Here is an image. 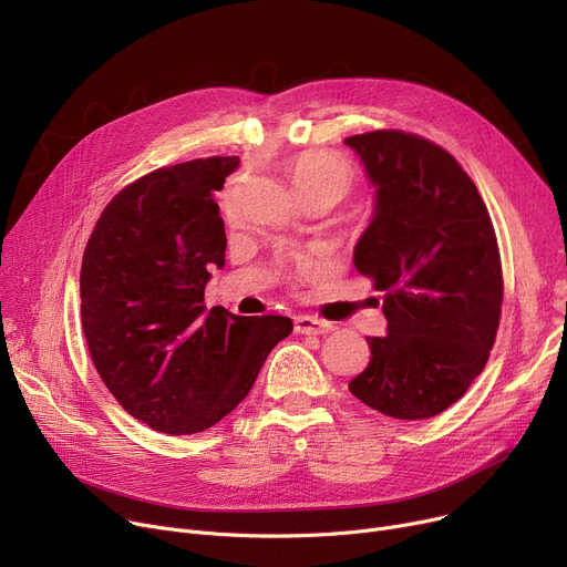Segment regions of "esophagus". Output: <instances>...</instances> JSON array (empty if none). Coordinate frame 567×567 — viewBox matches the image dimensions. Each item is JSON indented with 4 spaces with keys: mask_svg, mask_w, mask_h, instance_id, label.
I'll use <instances>...</instances> for the list:
<instances>
[{
    "mask_svg": "<svg viewBox=\"0 0 567 567\" xmlns=\"http://www.w3.org/2000/svg\"><path fill=\"white\" fill-rule=\"evenodd\" d=\"M293 326H296V331L303 333V336H323V333H331L336 329L331 321H323V319L308 317V315L296 317Z\"/></svg>",
    "mask_w": 567,
    "mask_h": 567,
    "instance_id": "esophagus-1",
    "label": "esophagus"
}]
</instances>
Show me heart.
<instances>
[{"mask_svg":"<svg viewBox=\"0 0 567 567\" xmlns=\"http://www.w3.org/2000/svg\"><path fill=\"white\" fill-rule=\"evenodd\" d=\"M285 174L301 202L321 197L329 202L342 199L353 182L349 163L323 148H308L285 161ZM315 261L303 259V271H312Z\"/></svg>","mask_w":567,"mask_h":567,"instance_id":"1","label":"heart"}]
</instances>
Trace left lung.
<instances>
[{"label": "left lung", "instance_id": "1", "mask_svg": "<svg viewBox=\"0 0 567 567\" xmlns=\"http://www.w3.org/2000/svg\"><path fill=\"white\" fill-rule=\"evenodd\" d=\"M344 144L374 188L353 266L383 291L389 321L349 391L391 419H432L468 391L496 338L503 278L487 206L430 140L374 131Z\"/></svg>", "mask_w": 567, "mask_h": 567}]
</instances>
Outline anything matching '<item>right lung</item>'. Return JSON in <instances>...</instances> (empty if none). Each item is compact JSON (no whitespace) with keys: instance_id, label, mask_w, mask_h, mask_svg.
<instances>
[{"instance_id":"right-lung-1","label":"right lung","mask_w":567,"mask_h":567,"mask_svg":"<svg viewBox=\"0 0 567 567\" xmlns=\"http://www.w3.org/2000/svg\"><path fill=\"white\" fill-rule=\"evenodd\" d=\"M238 163L197 158L137 178L105 206L82 255L94 365L133 419L172 436L223 421L293 329L280 315L206 312L204 287L227 248L214 195Z\"/></svg>"}]
</instances>
